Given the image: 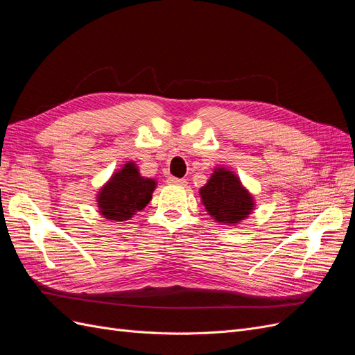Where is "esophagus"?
Segmentation results:
<instances>
[{
	"mask_svg": "<svg viewBox=\"0 0 355 355\" xmlns=\"http://www.w3.org/2000/svg\"><path fill=\"white\" fill-rule=\"evenodd\" d=\"M168 181L171 182V184H175V186H186V180L184 178H175V177H169Z\"/></svg>",
	"mask_w": 355,
	"mask_h": 355,
	"instance_id": "esophagus-1",
	"label": "esophagus"
}]
</instances>
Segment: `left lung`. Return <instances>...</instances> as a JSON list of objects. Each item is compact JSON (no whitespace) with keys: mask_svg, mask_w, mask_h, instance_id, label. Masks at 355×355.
Segmentation results:
<instances>
[{"mask_svg":"<svg viewBox=\"0 0 355 355\" xmlns=\"http://www.w3.org/2000/svg\"><path fill=\"white\" fill-rule=\"evenodd\" d=\"M200 200L212 218L227 225L246 220L255 209L254 196L242 181L227 168H215L211 178L200 190Z\"/></svg>","mask_w":355,"mask_h":355,"instance_id":"8db88e82","label":"left lung"}]
</instances>
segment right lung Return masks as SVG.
I'll use <instances>...</instances> for the list:
<instances>
[{
  "label": "right lung",
  "instance_id": "add662e5",
  "mask_svg": "<svg viewBox=\"0 0 355 355\" xmlns=\"http://www.w3.org/2000/svg\"><path fill=\"white\" fill-rule=\"evenodd\" d=\"M156 180L141 177L135 162H127L113 173L97 193L100 215L107 221H127L152 200Z\"/></svg>",
  "mask_w": 355,
  "mask_h": 355
}]
</instances>
